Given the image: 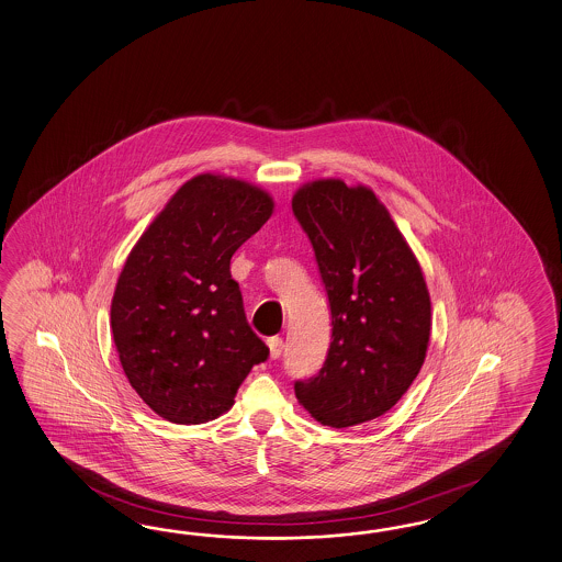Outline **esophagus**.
<instances>
[{"instance_id": "esophagus-1", "label": "esophagus", "mask_w": 562, "mask_h": 562, "mask_svg": "<svg viewBox=\"0 0 562 562\" xmlns=\"http://www.w3.org/2000/svg\"><path fill=\"white\" fill-rule=\"evenodd\" d=\"M268 348H270V358H280L282 356V349H284V341L282 337H270L268 339Z\"/></svg>"}]
</instances>
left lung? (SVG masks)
Here are the masks:
<instances>
[{"mask_svg": "<svg viewBox=\"0 0 562 562\" xmlns=\"http://www.w3.org/2000/svg\"><path fill=\"white\" fill-rule=\"evenodd\" d=\"M292 211L313 243L334 325L319 374L294 382V393L319 424L372 422L425 362L431 301L422 266L368 186L313 180L294 192Z\"/></svg>", "mask_w": 562, "mask_h": 562, "instance_id": "8db88e82", "label": "left lung"}]
</instances>
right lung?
Listing matches in <instances>:
<instances>
[{"label": "right lung", "instance_id": "1", "mask_svg": "<svg viewBox=\"0 0 562 562\" xmlns=\"http://www.w3.org/2000/svg\"><path fill=\"white\" fill-rule=\"evenodd\" d=\"M256 183L198 173L167 200L124 261L110 327L137 395L171 424L227 413L270 353L243 311L231 258L272 216Z\"/></svg>", "mask_w": 562, "mask_h": 562}]
</instances>
